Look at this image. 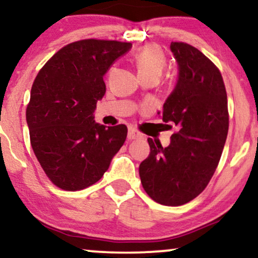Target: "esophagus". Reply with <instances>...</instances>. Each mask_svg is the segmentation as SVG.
<instances>
[{"mask_svg": "<svg viewBox=\"0 0 258 258\" xmlns=\"http://www.w3.org/2000/svg\"><path fill=\"white\" fill-rule=\"evenodd\" d=\"M128 139L130 140H138V139H143V135L140 132L137 131V130H130L128 131Z\"/></svg>", "mask_w": 258, "mask_h": 258, "instance_id": "1", "label": "esophagus"}]
</instances>
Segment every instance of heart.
Segmentation results:
<instances>
[{"label": "heart", "mask_w": 258, "mask_h": 258, "mask_svg": "<svg viewBox=\"0 0 258 258\" xmlns=\"http://www.w3.org/2000/svg\"><path fill=\"white\" fill-rule=\"evenodd\" d=\"M135 61L139 77H143V75L160 77L165 66H166L165 55L156 44H147V46L143 47L136 54Z\"/></svg>", "instance_id": "1"}]
</instances>
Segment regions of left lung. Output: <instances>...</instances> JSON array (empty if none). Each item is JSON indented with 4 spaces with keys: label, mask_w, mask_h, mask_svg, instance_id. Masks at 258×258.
<instances>
[{
    "label": "left lung",
    "mask_w": 258,
    "mask_h": 258,
    "mask_svg": "<svg viewBox=\"0 0 258 258\" xmlns=\"http://www.w3.org/2000/svg\"><path fill=\"white\" fill-rule=\"evenodd\" d=\"M178 79L165 100V122L178 132L163 147L149 138L150 156L140 164L144 190L157 203L186 204L207 187L221 159L228 136V98L221 72L197 48L171 42Z\"/></svg>",
    "instance_id": "1"
}]
</instances>
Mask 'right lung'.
Instances as JSON below:
<instances>
[{
	"label": "right lung",
	"instance_id": "1",
	"mask_svg": "<svg viewBox=\"0 0 258 258\" xmlns=\"http://www.w3.org/2000/svg\"><path fill=\"white\" fill-rule=\"evenodd\" d=\"M131 48L130 42L78 41L36 75L26 112L30 144L57 187L77 191L97 183L125 143L127 127L95 122L94 111L106 93L104 75Z\"/></svg>",
	"mask_w": 258,
	"mask_h": 258
}]
</instances>
